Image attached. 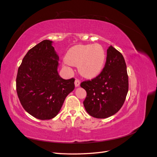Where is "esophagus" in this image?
<instances>
[{
	"label": "esophagus",
	"instance_id": "esophagus-1",
	"mask_svg": "<svg viewBox=\"0 0 157 157\" xmlns=\"http://www.w3.org/2000/svg\"><path fill=\"white\" fill-rule=\"evenodd\" d=\"M80 80H79L78 79L76 78V79H75V86H76V87H78V86H80Z\"/></svg>",
	"mask_w": 157,
	"mask_h": 157
}]
</instances>
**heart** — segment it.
I'll list each match as a JSON object with an SVG mask.
<instances>
[{"label": "heart", "mask_w": 157, "mask_h": 157, "mask_svg": "<svg viewBox=\"0 0 157 157\" xmlns=\"http://www.w3.org/2000/svg\"><path fill=\"white\" fill-rule=\"evenodd\" d=\"M65 61L71 65L77 66L83 77L91 78L101 72L105 61V52L98 44H78L67 51Z\"/></svg>", "instance_id": "1"}]
</instances>
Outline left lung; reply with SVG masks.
<instances>
[{
    "label": "left lung",
    "instance_id": "1",
    "mask_svg": "<svg viewBox=\"0 0 157 157\" xmlns=\"http://www.w3.org/2000/svg\"><path fill=\"white\" fill-rule=\"evenodd\" d=\"M80 86L86 91L83 102L90 115L105 118L120 110L128 91V77L124 57L112 46L107 50L105 67L101 73Z\"/></svg>",
    "mask_w": 157,
    "mask_h": 157
}]
</instances>
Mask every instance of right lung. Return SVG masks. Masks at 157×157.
I'll return each instance as SVG.
<instances>
[{
	"instance_id": "obj_1",
	"label": "right lung",
	"mask_w": 157,
	"mask_h": 157,
	"mask_svg": "<svg viewBox=\"0 0 157 157\" xmlns=\"http://www.w3.org/2000/svg\"><path fill=\"white\" fill-rule=\"evenodd\" d=\"M58 61L52 41L44 40L28 51L18 68L17 96L23 109L38 119L55 117L75 88L73 78L59 75Z\"/></svg>"
}]
</instances>
